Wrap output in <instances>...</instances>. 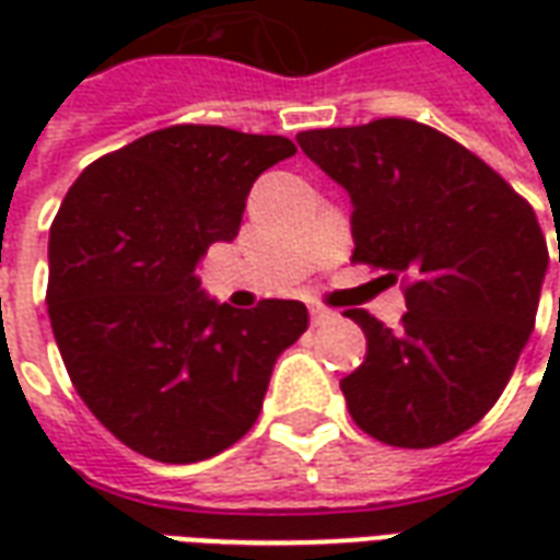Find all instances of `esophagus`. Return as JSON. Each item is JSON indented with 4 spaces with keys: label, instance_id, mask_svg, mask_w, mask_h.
<instances>
[{
    "label": "esophagus",
    "instance_id": "obj_1",
    "mask_svg": "<svg viewBox=\"0 0 560 560\" xmlns=\"http://www.w3.org/2000/svg\"><path fill=\"white\" fill-rule=\"evenodd\" d=\"M308 315H312V324H315V327H320V324H329V320H336V312L320 308V305H312V308H308Z\"/></svg>",
    "mask_w": 560,
    "mask_h": 560
}]
</instances>
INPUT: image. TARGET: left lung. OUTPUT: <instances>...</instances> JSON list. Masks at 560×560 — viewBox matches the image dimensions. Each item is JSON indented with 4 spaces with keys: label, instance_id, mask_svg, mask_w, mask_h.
Wrapping results in <instances>:
<instances>
[{
    "label": "left lung",
    "instance_id": "8db88e82",
    "mask_svg": "<svg viewBox=\"0 0 560 560\" xmlns=\"http://www.w3.org/2000/svg\"><path fill=\"white\" fill-rule=\"evenodd\" d=\"M296 143L351 197L353 260L411 279L399 329L345 312L365 332L363 365L341 381L353 422L408 450L453 441L498 401L530 339L549 269L534 209L413 119L317 128Z\"/></svg>",
    "mask_w": 560,
    "mask_h": 560
}]
</instances>
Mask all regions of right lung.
I'll list each match as a JSON object with an SVG mask.
<instances>
[{
	"label": "right lung",
	"mask_w": 560,
	"mask_h": 560,
	"mask_svg": "<svg viewBox=\"0 0 560 560\" xmlns=\"http://www.w3.org/2000/svg\"><path fill=\"white\" fill-rule=\"evenodd\" d=\"M279 135L171 126L92 161L50 228L47 312L71 384L107 432L167 465L200 462L255 425L272 365L308 327L296 300L233 308L197 264L240 233Z\"/></svg>",
	"instance_id": "add662e5"
}]
</instances>
